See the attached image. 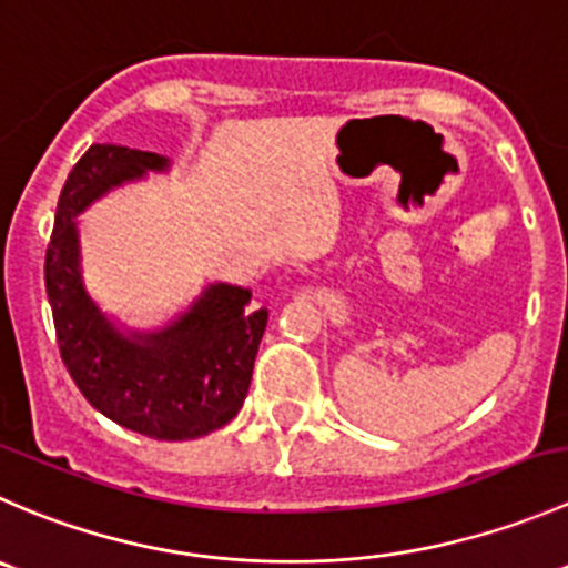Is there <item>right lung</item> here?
Segmentation results:
<instances>
[{"mask_svg":"<svg viewBox=\"0 0 568 568\" xmlns=\"http://www.w3.org/2000/svg\"><path fill=\"white\" fill-rule=\"evenodd\" d=\"M168 156L93 143L71 168L47 248V295L63 364L95 412L149 439L184 442L237 417L254 373L267 308L251 290L210 284L199 301L156 331H121L88 295L77 215L95 199L165 171Z\"/></svg>","mask_w":568,"mask_h":568,"instance_id":"1","label":"right lung"}]
</instances>
